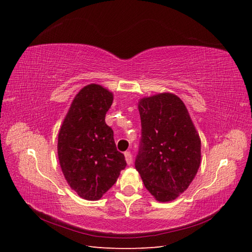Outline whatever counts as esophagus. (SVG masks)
Here are the masks:
<instances>
[{
  "label": "esophagus",
  "instance_id": "34e87169",
  "mask_svg": "<svg viewBox=\"0 0 252 252\" xmlns=\"http://www.w3.org/2000/svg\"><path fill=\"white\" fill-rule=\"evenodd\" d=\"M124 155H125V159H126L127 164H128V165H130V164L132 163V155H131L130 152H129V151H126Z\"/></svg>",
  "mask_w": 252,
  "mask_h": 252
}]
</instances>
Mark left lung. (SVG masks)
I'll list each match as a JSON object with an SVG mask.
<instances>
[{"instance_id": "8db88e82", "label": "left lung", "mask_w": 252, "mask_h": 252, "mask_svg": "<svg viewBox=\"0 0 252 252\" xmlns=\"http://www.w3.org/2000/svg\"><path fill=\"white\" fill-rule=\"evenodd\" d=\"M142 139L135 158L145 187L158 202L185 191L201 163V140L185 104L164 93L139 102Z\"/></svg>"}]
</instances>
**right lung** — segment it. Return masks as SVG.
<instances>
[{
	"label": "right lung",
	"instance_id": "1",
	"mask_svg": "<svg viewBox=\"0 0 252 252\" xmlns=\"http://www.w3.org/2000/svg\"><path fill=\"white\" fill-rule=\"evenodd\" d=\"M112 101L109 90L89 84L73 98L59 131L60 166L68 185L85 200L101 199L127 165L105 123Z\"/></svg>",
	"mask_w": 252,
	"mask_h": 252
}]
</instances>
